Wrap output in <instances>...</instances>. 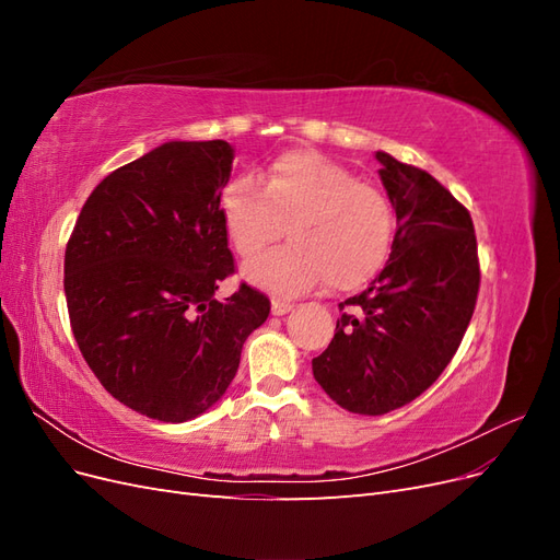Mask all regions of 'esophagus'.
Returning a JSON list of instances; mask_svg holds the SVG:
<instances>
[{
  "mask_svg": "<svg viewBox=\"0 0 560 560\" xmlns=\"http://www.w3.org/2000/svg\"><path fill=\"white\" fill-rule=\"evenodd\" d=\"M292 308H294V303L284 301V299H273V301H270V311H273V315H284V313H290Z\"/></svg>",
  "mask_w": 560,
  "mask_h": 560,
  "instance_id": "esophagus-1",
  "label": "esophagus"
}]
</instances>
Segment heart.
<instances>
[{"instance_id":"1","label":"heart","mask_w":560,"mask_h":560,"mask_svg":"<svg viewBox=\"0 0 560 560\" xmlns=\"http://www.w3.org/2000/svg\"><path fill=\"white\" fill-rule=\"evenodd\" d=\"M219 210L243 259L280 241L287 224L292 243L245 268L252 284L280 294L311 290L325 278L331 290H358L383 268L395 238V212L378 186L306 149L280 154L261 184L233 179Z\"/></svg>"}]
</instances>
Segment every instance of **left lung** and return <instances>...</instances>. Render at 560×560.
I'll return each mask as SVG.
<instances>
[{
  "label": "left lung",
  "instance_id": "8db88e82",
  "mask_svg": "<svg viewBox=\"0 0 560 560\" xmlns=\"http://www.w3.org/2000/svg\"><path fill=\"white\" fill-rule=\"evenodd\" d=\"M376 159L397 214L393 252L362 294L338 303L336 334L313 360L322 389L360 416L395 411L442 376L481 282L469 210L420 167L383 151Z\"/></svg>",
  "mask_w": 560,
  "mask_h": 560
}]
</instances>
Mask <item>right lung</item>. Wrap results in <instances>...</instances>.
Here are the masks:
<instances>
[{"label": "right lung", "instance_id": "1", "mask_svg": "<svg viewBox=\"0 0 560 560\" xmlns=\"http://www.w3.org/2000/svg\"><path fill=\"white\" fill-rule=\"evenodd\" d=\"M233 149L165 142L100 182L65 249V299L83 360L107 393L163 422H184L226 393L245 338L270 301L241 284L222 222Z\"/></svg>", "mask_w": 560, "mask_h": 560}]
</instances>
